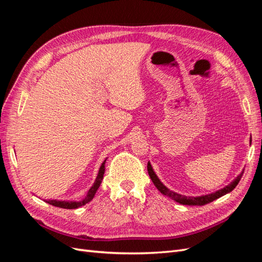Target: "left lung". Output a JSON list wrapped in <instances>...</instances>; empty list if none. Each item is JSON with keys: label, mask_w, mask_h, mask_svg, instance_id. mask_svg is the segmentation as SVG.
I'll return each mask as SVG.
<instances>
[{"label": "left lung", "mask_w": 262, "mask_h": 262, "mask_svg": "<svg viewBox=\"0 0 262 262\" xmlns=\"http://www.w3.org/2000/svg\"><path fill=\"white\" fill-rule=\"evenodd\" d=\"M250 143H251V139H250ZM147 171H148V175H149L150 179H152V181H153V184L155 185V187H156L158 190H160L161 193H163L164 195L169 196L170 199L175 200L176 202H178V203H180V204H184V205H204V204L210 203V202H212V201H214V200L219 199V198L223 196L224 194H226V193H228V192H231L232 190H233L237 185H238V182H239V180L242 179V176H243V173H244V170H243V171L239 173V175L237 176V177L231 182V184L227 185V186L224 187V188H222V189L217 190V191L213 192V193L204 194V195H200V196H186V195L179 194V193H177V192H173V191H171V190H169L167 187L164 186V185L162 184V181H161L160 179H158V177L156 176V173L154 172L152 165L149 164V162L147 163Z\"/></svg>", "instance_id": "obj_1"}]
</instances>
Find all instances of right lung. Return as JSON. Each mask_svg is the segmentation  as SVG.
<instances>
[{
	"label": "right lung",
	"instance_id": "obj_1",
	"mask_svg": "<svg viewBox=\"0 0 262 262\" xmlns=\"http://www.w3.org/2000/svg\"><path fill=\"white\" fill-rule=\"evenodd\" d=\"M107 160V158H106ZM106 160L102 162L99 171H98V175L96 177V180H95L94 185L91 187V189L89 190V192H87L86 196L84 198L83 200L81 201H60V200H46L47 203H49L51 205H54V207H58V208H62V209H77L82 207V205H85L86 203H89L93 200V198L96 193V191L98 190L100 184H101V180L104 178V173H105V164H106Z\"/></svg>",
	"mask_w": 262,
	"mask_h": 262
}]
</instances>
